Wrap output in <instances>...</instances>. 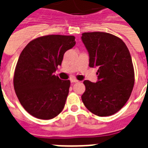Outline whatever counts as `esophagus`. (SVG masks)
<instances>
[{
    "label": "esophagus",
    "instance_id": "34e87169",
    "mask_svg": "<svg viewBox=\"0 0 148 148\" xmlns=\"http://www.w3.org/2000/svg\"><path fill=\"white\" fill-rule=\"evenodd\" d=\"M71 82L72 84H74V83H77V82H78V81L77 80V79H71Z\"/></svg>",
    "mask_w": 148,
    "mask_h": 148
}]
</instances>
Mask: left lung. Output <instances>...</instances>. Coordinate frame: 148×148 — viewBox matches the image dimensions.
<instances>
[{
  "mask_svg": "<svg viewBox=\"0 0 148 148\" xmlns=\"http://www.w3.org/2000/svg\"><path fill=\"white\" fill-rule=\"evenodd\" d=\"M89 53V66L97 67L98 81H84V104L94 114L107 117L119 111L128 101L134 84V71L126 45L106 32L82 34Z\"/></svg>",
  "mask_w": 148,
  "mask_h": 148,
  "instance_id": "1",
  "label": "left lung"
}]
</instances>
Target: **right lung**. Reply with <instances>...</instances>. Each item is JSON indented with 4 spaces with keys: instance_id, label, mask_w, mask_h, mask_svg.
<instances>
[{
    "instance_id": "obj_1",
    "label": "right lung",
    "mask_w": 148,
    "mask_h": 148,
    "mask_svg": "<svg viewBox=\"0 0 148 148\" xmlns=\"http://www.w3.org/2000/svg\"><path fill=\"white\" fill-rule=\"evenodd\" d=\"M75 44L74 36H42L29 42L20 54L14 88L21 104L34 117L52 119L64 108L71 82L53 73Z\"/></svg>"
}]
</instances>
